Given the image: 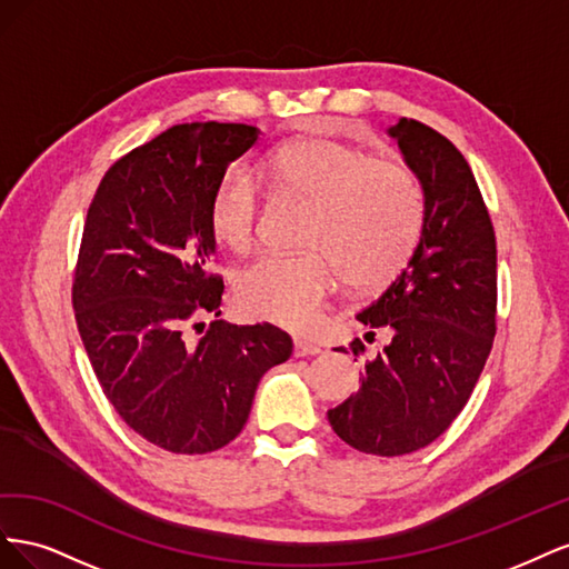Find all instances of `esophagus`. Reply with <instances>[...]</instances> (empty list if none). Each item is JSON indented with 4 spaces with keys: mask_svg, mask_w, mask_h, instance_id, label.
I'll use <instances>...</instances> for the list:
<instances>
[{
    "mask_svg": "<svg viewBox=\"0 0 569 569\" xmlns=\"http://www.w3.org/2000/svg\"><path fill=\"white\" fill-rule=\"evenodd\" d=\"M320 353V347L313 341H306V339H295V356L303 358V356H316Z\"/></svg>",
    "mask_w": 569,
    "mask_h": 569,
    "instance_id": "esophagus-1",
    "label": "esophagus"
}]
</instances>
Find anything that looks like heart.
I'll return each mask as SVG.
<instances>
[{"label":"heart","instance_id":"1","mask_svg":"<svg viewBox=\"0 0 569 569\" xmlns=\"http://www.w3.org/2000/svg\"><path fill=\"white\" fill-rule=\"evenodd\" d=\"M263 176L280 197L311 203L301 256L270 253L239 272L234 297L247 316L303 330L339 274L356 289L399 278L425 226V189L412 170L356 144L301 137L274 149ZM216 242L247 251L258 228L256 184L239 170L222 176L209 201Z\"/></svg>","mask_w":569,"mask_h":569}]
</instances>
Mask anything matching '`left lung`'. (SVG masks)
<instances>
[{"instance_id":"left-lung-1","label":"left lung","mask_w":569,"mask_h":569,"mask_svg":"<svg viewBox=\"0 0 569 569\" xmlns=\"http://www.w3.org/2000/svg\"><path fill=\"white\" fill-rule=\"evenodd\" d=\"M425 189V226L408 268L356 318L391 341L366 360L363 385L327 412L341 441L406 456L441 437L485 370L496 335V234L453 142L420 120L389 128ZM351 351L366 353L356 339Z\"/></svg>"}]
</instances>
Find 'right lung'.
Masks as SVG:
<instances>
[{
	"label": "right lung",
	"instance_id": "right-lung-1",
	"mask_svg": "<svg viewBox=\"0 0 569 569\" xmlns=\"http://www.w3.org/2000/svg\"><path fill=\"white\" fill-rule=\"evenodd\" d=\"M256 140L244 123L168 128L107 170L84 220L73 278L84 351L120 420L170 453L230 443L261 377L291 356L270 322H197L220 316L222 297L209 201Z\"/></svg>",
	"mask_w": 569,
	"mask_h": 569
}]
</instances>
